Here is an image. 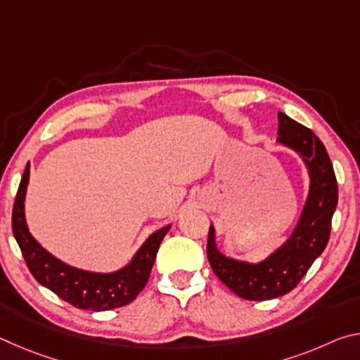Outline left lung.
Instances as JSON below:
<instances>
[{"mask_svg": "<svg viewBox=\"0 0 360 360\" xmlns=\"http://www.w3.org/2000/svg\"><path fill=\"white\" fill-rule=\"evenodd\" d=\"M278 141L297 150L307 163L311 186L300 221L284 245L260 264H246L217 251L210 227L208 260L216 276L246 300H271L285 295L307 275L330 238L332 216L338 203L333 165L321 139L284 112L278 114Z\"/></svg>", "mask_w": 360, "mask_h": 360, "instance_id": "8db88e82", "label": "left lung"}]
</instances>
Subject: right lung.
<instances>
[{"label":"right lung","mask_w":360,"mask_h":360,"mask_svg":"<svg viewBox=\"0 0 360 360\" xmlns=\"http://www.w3.org/2000/svg\"><path fill=\"white\" fill-rule=\"evenodd\" d=\"M30 178V163L22 176L12 210V233L19 243L23 259L36 281L51 289L75 308L89 311H106L135 300L148 284L158 246L169 225L152 233L125 268L114 273H92L77 270L49 254L28 231L23 202Z\"/></svg>","instance_id":"add662e5"}]
</instances>
